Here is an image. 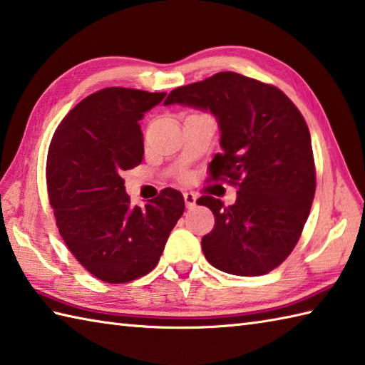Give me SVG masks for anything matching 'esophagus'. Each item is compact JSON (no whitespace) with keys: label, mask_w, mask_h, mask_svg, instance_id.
<instances>
[{"label":"esophagus","mask_w":365,"mask_h":365,"mask_svg":"<svg viewBox=\"0 0 365 365\" xmlns=\"http://www.w3.org/2000/svg\"><path fill=\"white\" fill-rule=\"evenodd\" d=\"M183 199H185V205H187V209H192V207L196 205V195L195 192H183Z\"/></svg>","instance_id":"esophagus-1"}]
</instances>
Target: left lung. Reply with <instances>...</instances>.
Returning a JSON list of instances; mask_svg holds the SVG:
<instances>
[{
	"label": "left lung",
	"instance_id": "1",
	"mask_svg": "<svg viewBox=\"0 0 365 365\" xmlns=\"http://www.w3.org/2000/svg\"><path fill=\"white\" fill-rule=\"evenodd\" d=\"M170 104L215 117L223 153L210 173L239 187L231 205L197 199L215 215L201 242L205 259L232 275L270 272L296 247L315 196L312 139L301 112L282 90L231 71L173 90L164 101Z\"/></svg>",
	"mask_w": 365,
	"mask_h": 365
}]
</instances>
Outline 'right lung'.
<instances>
[{"label": "right lung", "mask_w": 365, "mask_h": 365, "mask_svg": "<svg viewBox=\"0 0 365 365\" xmlns=\"http://www.w3.org/2000/svg\"><path fill=\"white\" fill-rule=\"evenodd\" d=\"M164 96L121 87L96 91L63 118L50 142L47 188L56 226L76 259L107 283L147 275L185 210L174 188L133 205L121 178L144 158L139 120Z\"/></svg>", "instance_id": "obj_1"}]
</instances>
